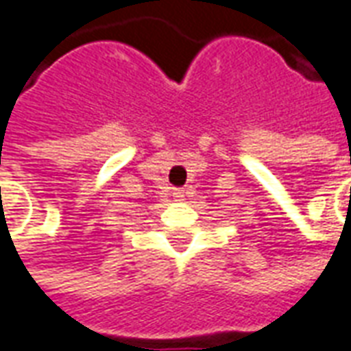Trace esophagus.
I'll use <instances>...</instances> for the list:
<instances>
[{"label":"esophagus","mask_w":351,"mask_h":351,"mask_svg":"<svg viewBox=\"0 0 351 351\" xmlns=\"http://www.w3.org/2000/svg\"><path fill=\"white\" fill-rule=\"evenodd\" d=\"M173 195H175L176 199H182L184 195H186V190H184V188H175V190H173Z\"/></svg>","instance_id":"1"}]
</instances>
